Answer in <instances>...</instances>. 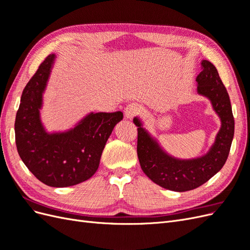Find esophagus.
I'll list each match as a JSON object with an SVG mask.
<instances>
[{"label": "esophagus", "instance_id": "obj_1", "mask_svg": "<svg viewBox=\"0 0 250 250\" xmlns=\"http://www.w3.org/2000/svg\"><path fill=\"white\" fill-rule=\"evenodd\" d=\"M140 112H141V106L138 103H134V102L129 103L125 107V117L129 120L133 119L135 116L139 115Z\"/></svg>", "mask_w": 250, "mask_h": 250}]
</instances>
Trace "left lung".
Wrapping results in <instances>:
<instances>
[{
	"mask_svg": "<svg viewBox=\"0 0 250 250\" xmlns=\"http://www.w3.org/2000/svg\"><path fill=\"white\" fill-rule=\"evenodd\" d=\"M201 65L202 71L196 78L197 92L208 98L221 119L220 130L206 155L193 160H178L170 156L143 128L141 121L138 118L133 119L138 126L137 151L141 168L153 183L167 190L191 191L207 183L221 170L230 150L234 120L229 96L215 65L208 60H202Z\"/></svg>",
	"mask_w": 250,
	"mask_h": 250,
	"instance_id": "obj_1",
	"label": "left lung"
}]
</instances>
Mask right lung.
<instances>
[{"mask_svg":"<svg viewBox=\"0 0 250 250\" xmlns=\"http://www.w3.org/2000/svg\"><path fill=\"white\" fill-rule=\"evenodd\" d=\"M55 55L51 54L27 83L21 97L14 131L18 152L33 175L49 187L78 185L96 173L102 151L123 112H90L72 129L48 133L40 109Z\"/></svg>","mask_w":250,"mask_h":250,"instance_id":"right-lung-1","label":"right lung"}]
</instances>
